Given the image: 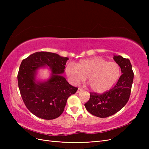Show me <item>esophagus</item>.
Listing matches in <instances>:
<instances>
[{"mask_svg": "<svg viewBox=\"0 0 149 149\" xmlns=\"http://www.w3.org/2000/svg\"><path fill=\"white\" fill-rule=\"evenodd\" d=\"M83 91V89L81 88H78V89L77 90V91H76V93H80L81 91Z\"/></svg>", "mask_w": 149, "mask_h": 149, "instance_id": "obj_1", "label": "esophagus"}]
</instances>
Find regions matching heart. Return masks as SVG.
<instances>
[{"label":"heart","instance_id":"1","mask_svg":"<svg viewBox=\"0 0 149 149\" xmlns=\"http://www.w3.org/2000/svg\"><path fill=\"white\" fill-rule=\"evenodd\" d=\"M65 73L72 84L78 85L87 78L92 91L102 93L109 91L118 81L121 70L117 63L96 56L80 60L76 66L68 64L65 68Z\"/></svg>","mask_w":149,"mask_h":149}]
</instances>
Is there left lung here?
<instances>
[{
    "label": "left lung",
    "instance_id": "obj_1",
    "mask_svg": "<svg viewBox=\"0 0 149 149\" xmlns=\"http://www.w3.org/2000/svg\"><path fill=\"white\" fill-rule=\"evenodd\" d=\"M113 58L120 66L123 73L118 83L114 88L102 94L90 93L89 100L84 104L89 113L101 118L119 111L128 102L131 92L134 73L130 60L120 55H114Z\"/></svg>",
    "mask_w": 149,
    "mask_h": 149
}]
</instances>
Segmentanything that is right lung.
Masks as SVG:
<instances>
[{"mask_svg": "<svg viewBox=\"0 0 149 149\" xmlns=\"http://www.w3.org/2000/svg\"><path fill=\"white\" fill-rule=\"evenodd\" d=\"M68 60L56 53L40 52L22 61L17 75L20 93L27 109L38 118L46 120L58 118L64 111L68 98L78 90L61 74ZM47 65L52 71L51 78L37 82V70Z\"/></svg>", "mask_w": 149, "mask_h": 149, "instance_id": "obj_1", "label": "right lung"}]
</instances>
